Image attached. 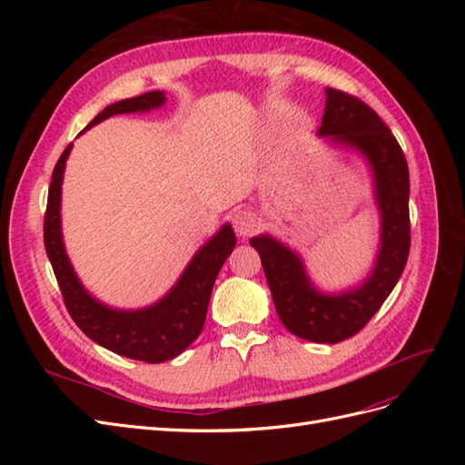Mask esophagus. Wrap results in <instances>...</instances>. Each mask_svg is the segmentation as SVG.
I'll return each mask as SVG.
<instances>
[{"label":"esophagus","mask_w":465,"mask_h":465,"mask_svg":"<svg viewBox=\"0 0 465 465\" xmlns=\"http://www.w3.org/2000/svg\"><path fill=\"white\" fill-rule=\"evenodd\" d=\"M232 227L238 236H250L258 229V219L250 209H238L232 215Z\"/></svg>","instance_id":"esophagus-1"}]
</instances>
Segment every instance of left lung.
Here are the masks:
<instances>
[{
	"mask_svg": "<svg viewBox=\"0 0 465 465\" xmlns=\"http://www.w3.org/2000/svg\"><path fill=\"white\" fill-rule=\"evenodd\" d=\"M326 93L320 135L359 149L374 173L382 246L372 275L355 291L326 297L311 285L302 262L289 248L265 234L252 238L250 244L262 258L275 311L285 328L308 341L340 343L367 326L403 273L411 244L410 168L398 139L367 103L340 89Z\"/></svg>",
	"mask_w": 465,
	"mask_h": 465,
	"instance_id": "left-lung-1",
	"label": "left lung"
}]
</instances>
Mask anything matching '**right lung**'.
<instances>
[{
	"mask_svg": "<svg viewBox=\"0 0 465 465\" xmlns=\"http://www.w3.org/2000/svg\"><path fill=\"white\" fill-rule=\"evenodd\" d=\"M163 103L164 94L161 91L125 98V101L106 106L101 114L94 116L87 128L114 114L145 112L161 106ZM69 151H72V143L65 147L54 166L45 213V248L54 275L58 279L67 312L83 333L91 337L94 343L110 349L112 353L151 364L171 361L198 340V335L203 330L215 279L221 265L231 256L232 248L236 246L234 231L229 224H224L193 256L176 287L161 302L135 312L112 311V308L96 302L81 287L64 250L60 231V195Z\"/></svg>",
	"mask_w": 465,
	"mask_h": 465,
	"instance_id": "obj_1",
	"label": "right lung"
}]
</instances>
